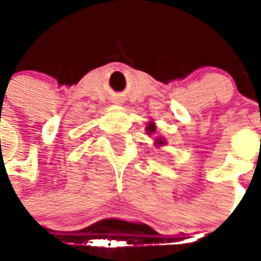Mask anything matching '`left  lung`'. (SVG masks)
<instances>
[{
    "label": "left lung",
    "mask_w": 261,
    "mask_h": 261,
    "mask_svg": "<svg viewBox=\"0 0 261 261\" xmlns=\"http://www.w3.org/2000/svg\"><path fill=\"white\" fill-rule=\"evenodd\" d=\"M146 131H147V134H154V131H155L154 123H153V122L149 123V124H147V127H146ZM154 141H155V145H157V146H161V145H167V141H165L164 138H161V137H157Z\"/></svg>",
    "instance_id": "obj_1"
}]
</instances>
